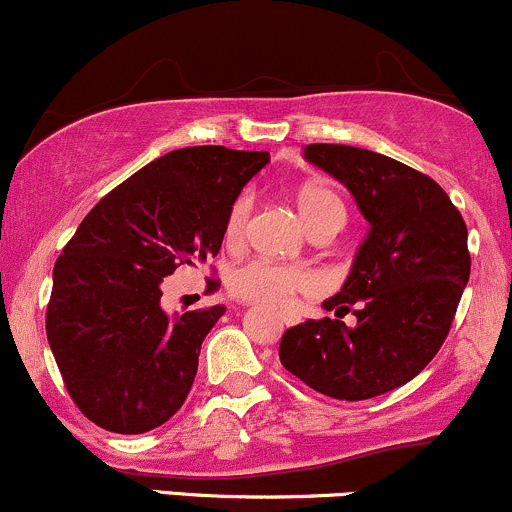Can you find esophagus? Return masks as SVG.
Instances as JSON below:
<instances>
[{
  "label": "esophagus",
  "instance_id": "34e87169",
  "mask_svg": "<svg viewBox=\"0 0 512 512\" xmlns=\"http://www.w3.org/2000/svg\"><path fill=\"white\" fill-rule=\"evenodd\" d=\"M282 320L286 325H296L299 323V316H294V313H282Z\"/></svg>",
  "mask_w": 512,
  "mask_h": 512
}]
</instances>
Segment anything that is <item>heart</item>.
<instances>
[{
    "instance_id": "1",
    "label": "heart",
    "mask_w": 512,
    "mask_h": 512,
    "mask_svg": "<svg viewBox=\"0 0 512 512\" xmlns=\"http://www.w3.org/2000/svg\"><path fill=\"white\" fill-rule=\"evenodd\" d=\"M296 206L311 233L318 230H338L345 223V204L338 194L320 182H306L296 189ZM255 196L252 192H240L228 206L226 221H223V243L238 247L245 240L250 226ZM228 291L240 301L265 303V306H284L299 291L311 286L308 272L296 267H284L269 262L265 257H252L243 265L228 272Z\"/></svg>"
}]
</instances>
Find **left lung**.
Segmentation results:
<instances>
[{"label": "left lung", "instance_id": "1", "mask_svg": "<svg viewBox=\"0 0 512 512\" xmlns=\"http://www.w3.org/2000/svg\"><path fill=\"white\" fill-rule=\"evenodd\" d=\"M303 155L350 189L372 228L323 303L338 318L286 330L279 359L323 396L364 401L408 384L445 342L471 272L466 223L435 179L393 157L333 143ZM350 310L358 323L347 329Z\"/></svg>", "mask_w": 512, "mask_h": 512}]
</instances>
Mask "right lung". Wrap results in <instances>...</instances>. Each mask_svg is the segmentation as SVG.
I'll use <instances>...</instances> for the list:
<instances>
[{
	"label": "right lung",
	"instance_id": "add662e5",
	"mask_svg": "<svg viewBox=\"0 0 512 512\" xmlns=\"http://www.w3.org/2000/svg\"><path fill=\"white\" fill-rule=\"evenodd\" d=\"M267 162L223 145L172 150L111 189L63 247L46 333L67 393L94 425L140 435L182 408L226 306L170 318L160 284L218 255L228 206Z\"/></svg>",
	"mask_w": 512,
	"mask_h": 512
}]
</instances>
